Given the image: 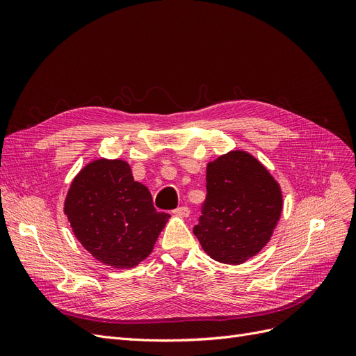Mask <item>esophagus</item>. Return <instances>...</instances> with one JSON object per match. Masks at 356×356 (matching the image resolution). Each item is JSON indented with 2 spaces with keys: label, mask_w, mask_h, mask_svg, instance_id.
Returning a JSON list of instances; mask_svg holds the SVG:
<instances>
[{
  "label": "esophagus",
  "mask_w": 356,
  "mask_h": 356,
  "mask_svg": "<svg viewBox=\"0 0 356 356\" xmlns=\"http://www.w3.org/2000/svg\"><path fill=\"white\" fill-rule=\"evenodd\" d=\"M175 213L179 215V217H182V218H186V217H188V215H190V209L187 207H178L175 209Z\"/></svg>",
  "instance_id": "1"
}]
</instances>
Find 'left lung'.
<instances>
[{
	"mask_svg": "<svg viewBox=\"0 0 356 356\" xmlns=\"http://www.w3.org/2000/svg\"><path fill=\"white\" fill-rule=\"evenodd\" d=\"M282 204L270 172L236 149L208 163L207 199L193 233L213 260L242 264L270 241Z\"/></svg>",
	"mask_w": 356,
	"mask_h": 356,
	"instance_id": "obj_1",
	"label": "left lung"
}]
</instances>
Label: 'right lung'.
<instances>
[{"label": "right lung", "instance_id": "add662e5", "mask_svg": "<svg viewBox=\"0 0 356 356\" xmlns=\"http://www.w3.org/2000/svg\"><path fill=\"white\" fill-rule=\"evenodd\" d=\"M65 215L75 238L96 260L129 268L152 254L169 220L157 212L152 193L134 179L124 160H95L74 178Z\"/></svg>", "mask_w": 356, "mask_h": 356}]
</instances>
